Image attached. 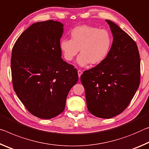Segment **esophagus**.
Wrapping results in <instances>:
<instances>
[{
	"instance_id": "esophagus-1",
	"label": "esophagus",
	"mask_w": 149,
	"mask_h": 149,
	"mask_svg": "<svg viewBox=\"0 0 149 149\" xmlns=\"http://www.w3.org/2000/svg\"><path fill=\"white\" fill-rule=\"evenodd\" d=\"M82 73V72L81 70H78V75H79V79L80 78V76H81Z\"/></svg>"
}]
</instances>
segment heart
<instances>
[{
  "instance_id": "1",
  "label": "heart",
  "mask_w": 149,
  "mask_h": 149,
  "mask_svg": "<svg viewBox=\"0 0 149 149\" xmlns=\"http://www.w3.org/2000/svg\"><path fill=\"white\" fill-rule=\"evenodd\" d=\"M70 40L63 39L59 47L65 59L72 61L79 52L77 63L86 67L91 63L98 65L106 59L110 52L112 38L108 31L96 27L81 25L70 31Z\"/></svg>"
}]
</instances>
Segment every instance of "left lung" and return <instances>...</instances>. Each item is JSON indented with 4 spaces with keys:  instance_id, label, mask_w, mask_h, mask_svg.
<instances>
[{
    "instance_id": "1",
    "label": "left lung",
    "mask_w": 149,
    "mask_h": 149,
    "mask_svg": "<svg viewBox=\"0 0 149 149\" xmlns=\"http://www.w3.org/2000/svg\"><path fill=\"white\" fill-rule=\"evenodd\" d=\"M113 43L104 61L85 70L80 80L87 108L92 115L109 119L120 114L133 99L140 83V56L136 43L108 19Z\"/></svg>"
}]
</instances>
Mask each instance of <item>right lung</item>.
<instances>
[{"label":"right lung","instance_id":"add662e5","mask_svg":"<svg viewBox=\"0 0 149 149\" xmlns=\"http://www.w3.org/2000/svg\"><path fill=\"white\" fill-rule=\"evenodd\" d=\"M63 29L62 23L52 19L34 23L12 51L14 91L28 111L41 119L64 111L69 92L79 80L77 70L61 58Z\"/></svg>","mask_w":149,"mask_h":149}]
</instances>
